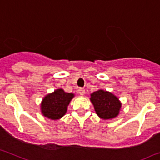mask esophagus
Segmentation results:
<instances>
[{"label":"esophagus","mask_w":160,"mask_h":160,"mask_svg":"<svg viewBox=\"0 0 160 160\" xmlns=\"http://www.w3.org/2000/svg\"><path fill=\"white\" fill-rule=\"evenodd\" d=\"M78 93H80V95L83 96V95L85 94V89H83V88H79V89H78Z\"/></svg>","instance_id":"obj_1"}]
</instances>
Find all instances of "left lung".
<instances>
[{"instance_id":"obj_1","label":"left lung","mask_w":160,"mask_h":160,"mask_svg":"<svg viewBox=\"0 0 160 160\" xmlns=\"http://www.w3.org/2000/svg\"><path fill=\"white\" fill-rule=\"evenodd\" d=\"M90 100L97 115L103 120H112L119 115L122 103L116 95L99 89L90 94Z\"/></svg>"}]
</instances>
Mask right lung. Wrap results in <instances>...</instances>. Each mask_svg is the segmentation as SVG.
Listing matches in <instances>:
<instances>
[{"mask_svg":"<svg viewBox=\"0 0 160 160\" xmlns=\"http://www.w3.org/2000/svg\"><path fill=\"white\" fill-rule=\"evenodd\" d=\"M74 93H67L62 89H57L47 94L40 103L41 113L51 120H59L67 112V107Z\"/></svg>","mask_w":160,"mask_h":160,"instance_id":"obj_1","label":"right lung"}]
</instances>
